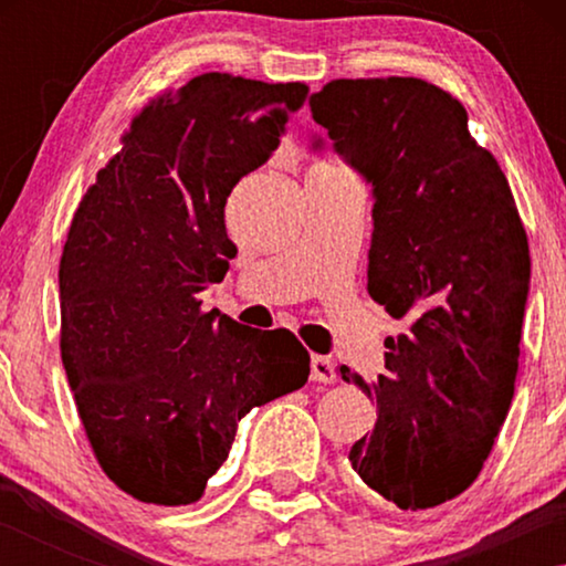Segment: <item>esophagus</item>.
<instances>
[{"label":"esophagus","instance_id":"obj_1","mask_svg":"<svg viewBox=\"0 0 566 566\" xmlns=\"http://www.w3.org/2000/svg\"><path fill=\"white\" fill-rule=\"evenodd\" d=\"M312 379L314 381H334L337 379V369L327 357H319V354H312Z\"/></svg>","mask_w":566,"mask_h":566}]
</instances>
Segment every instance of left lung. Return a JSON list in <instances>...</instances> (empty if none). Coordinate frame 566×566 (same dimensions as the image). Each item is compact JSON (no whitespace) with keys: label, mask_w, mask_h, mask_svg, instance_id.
I'll use <instances>...</instances> for the list:
<instances>
[{"label":"left lung","mask_w":566,"mask_h":566,"mask_svg":"<svg viewBox=\"0 0 566 566\" xmlns=\"http://www.w3.org/2000/svg\"><path fill=\"white\" fill-rule=\"evenodd\" d=\"M310 107L371 185L369 296L411 319L409 334L387 339L375 385L339 367L377 399V424L349 462L399 510H429L474 482L510 411L530 294L526 232L510 181L452 94L415 76L334 80ZM322 147L314 137L312 149Z\"/></svg>","instance_id":"obj_1"}]
</instances>
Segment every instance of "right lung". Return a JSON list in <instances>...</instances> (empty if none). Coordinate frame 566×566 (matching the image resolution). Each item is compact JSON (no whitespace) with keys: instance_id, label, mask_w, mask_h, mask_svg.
Masks as SVG:
<instances>
[{"instance_id":"1","label":"right lung","mask_w":566,"mask_h":566,"mask_svg":"<svg viewBox=\"0 0 566 566\" xmlns=\"http://www.w3.org/2000/svg\"><path fill=\"white\" fill-rule=\"evenodd\" d=\"M302 82L199 74L142 109L74 212L60 262L62 364L114 484L147 504L202 496L249 409L304 387L310 354L197 294L237 247L224 205L280 147Z\"/></svg>"}]
</instances>
